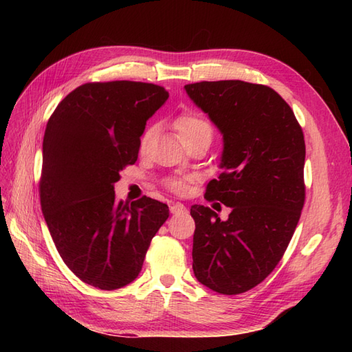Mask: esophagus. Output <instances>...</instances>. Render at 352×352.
I'll return each instance as SVG.
<instances>
[{"mask_svg":"<svg viewBox=\"0 0 352 352\" xmlns=\"http://www.w3.org/2000/svg\"><path fill=\"white\" fill-rule=\"evenodd\" d=\"M169 210L172 214H178V213H183L186 212V206L182 204V203H172L169 206Z\"/></svg>","mask_w":352,"mask_h":352,"instance_id":"obj_1","label":"esophagus"}]
</instances>
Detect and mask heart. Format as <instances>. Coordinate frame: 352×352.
<instances>
[{
    "mask_svg": "<svg viewBox=\"0 0 352 352\" xmlns=\"http://www.w3.org/2000/svg\"><path fill=\"white\" fill-rule=\"evenodd\" d=\"M175 129L180 133L182 140H188L192 138H198V136H207V138H213V126L212 124L207 121L206 118L195 115V113H186L177 118L175 121ZM153 134V129H148L145 131L144 136H142L140 145L144 148L149 138ZM193 182L192 175H175V177H169L166 178L164 184L168 186L170 190H174L177 193H184L188 190V186Z\"/></svg>",
    "mask_w": 352,
    "mask_h": 352,
    "instance_id": "heart-1",
    "label": "heart"
}]
</instances>
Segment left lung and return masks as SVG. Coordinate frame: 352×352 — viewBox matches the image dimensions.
I'll use <instances>...</instances> for the list:
<instances>
[{"mask_svg":"<svg viewBox=\"0 0 352 352\" xmlns=\"http://www.w3.org/2000/svg\"><path fill=\"white\" fill-rule=\"evenodd\" d=\"M186 94L222 134V174L206 198L231 207L221 221L192 206L193 274L222 295L256 287L278 265L305 198L304 134L274 89L241 80L186 85Z\"/></svg>","mask_w":352,"mask_h":352,"instance_id":"1","label":"left lung"}]
</instances>
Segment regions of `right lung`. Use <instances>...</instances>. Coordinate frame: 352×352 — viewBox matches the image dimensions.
I'll use <instances>...</instances> for the list:
<instances>
[{
    "label": "right lung",
    "instance_id": "1",
    "mask_svg": "<svg viewBox=\"0 0 352 352\" xmlns=\"http://www.w3.org/2000/svg\"><path fill=\"white\" fill-rule=\"evenodd\" d=\"M169 94L140 81L86 83L51 115L43 136L41 206L60 257L81 281L115 290L138 278L169 216L160 201L130 206L115 183L138 160L145 125Z\"/></svg>",
    "mask_w": 352,
    "mask_h": 352
}]
</instances>
